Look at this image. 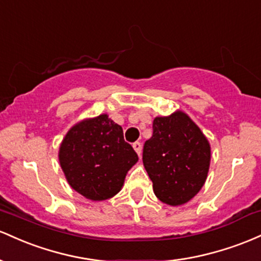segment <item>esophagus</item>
Wrapping results in <instances>:
<instances>
[{
  "mask_svg": "<svg viewBox=\"0 0 261 261\" xmlns=\"http://www.w3.org/2000/svg\"><path fill=\"white\" fill-rule=\"evenodd\" d=\"M133 148H134V150H136V153L140 156V154H142V144H140L139 142L133 143Z\"/></svg>",
  "mask_w": 261,
  "mask_h": 261,
  "instance_id": "esophagus-1",
  "label": "esophagus"
}]
</instances>
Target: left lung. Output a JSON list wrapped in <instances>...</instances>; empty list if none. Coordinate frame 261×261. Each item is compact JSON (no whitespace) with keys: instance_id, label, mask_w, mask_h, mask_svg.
<instances>
[{"instance_id":"1","label":"left lung","mask_w":261,"mask_h":261,"mask_svg":"<svg viewBox=\"0 0 261 261\" xmlns=\"http://www.w3.org/2000/svg\"><path fill=\"white\" fill-rule=\"evenodd\" d=\"M143 164L155 196L169 206H181L192 200L206 182L210 142L184 111L155 117L153 136L143 149Z\"/></svg>"}]
</instances>
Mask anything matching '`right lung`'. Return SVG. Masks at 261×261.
I'll use <instances>...</instances> for the list:
<instances>
[{"label":"right lung","instance_id":"obj_1","mask_svg":"<svg viewBox=\"0 0 261 261\" xmlns=\"http://www.w3.org/2000/svg\"><path fill=\"white\" fill-rule=\"evenodd\" d=\"M59 163L70 186L91 201H105L122 190L138 155L123 129L103 113L72 125L61 140Z\"/></svg>","mask_w":261,"mask_h":261}]
</instances>
